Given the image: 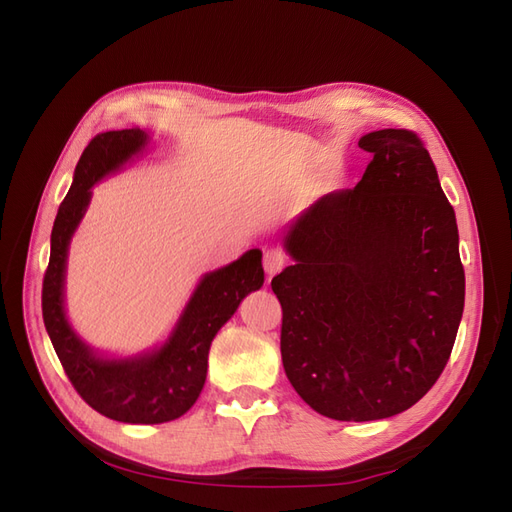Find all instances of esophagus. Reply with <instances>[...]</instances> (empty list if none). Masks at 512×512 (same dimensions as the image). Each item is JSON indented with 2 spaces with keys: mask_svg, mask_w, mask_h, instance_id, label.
I'll list each match as a JSON object with an SVG mask.
<instances>
[{
  "mask_svg": "<svg viewBox=\"0 0 512 512\" xmlns=\"http://www.w3.org/2000/svg\"><path fill=\"white\" fill-rule=\"evenodd\" d=\"M286 262H288V256L282 250H275V247L265 250V256H262V265H265V271L269 275L280 273L286 267Z\"/></svg>",
  "mask_w": 512,
  "mask_h": 512,
  "instance_id": "1",
  "label": "esophagus"
}]
</instances>
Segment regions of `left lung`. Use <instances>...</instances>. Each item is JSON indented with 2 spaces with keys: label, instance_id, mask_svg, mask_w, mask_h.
Here are the masks:
<instances>
[{
  "label": "left lung",
  "instance_id": "8db88e82",
  "mask_svg": "<svg viewBox=\"0 0 512 512\" xmlns=\"http://www.w3.org/2000/svg\"><path fill=\"white\" fill-rule=\"evenodd\" d=\"M363 179L292 224L294 258L271 280L282 363L309 408L378 421L412 408L451 356L466 297L455 211L423 141L365 134Z\"/></svg>",
  "mask_w": 512,
  "mask_h": 512
}]
</instances>
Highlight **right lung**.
I'll use <instances>...</instances> for the list:
<instances>
[{"label": "right lung", "mask_w": 512, "mask_h": 512, "mask_svg": "<svg viewBox=\"0 0 512 512\" xmlns=\"http://www.w3.org/2000/svg\"><path fill=\"white\" fill-rule=\"evenodd\" d=\"M147 141V132L138 128L91 138L74 168L64 203L59 205L42 282L44 327L76 393L96 412L134 425L175 421L196 404L205 386L215 333L237 312L247 294L265 282L260 250L245 252L230 265L205 273L164 346L130 359H104L72 331L64 309L70 239L87 211L91 188L141 153Z\"/></svg>", "instance_id": "obj_1"}]
</instances>
